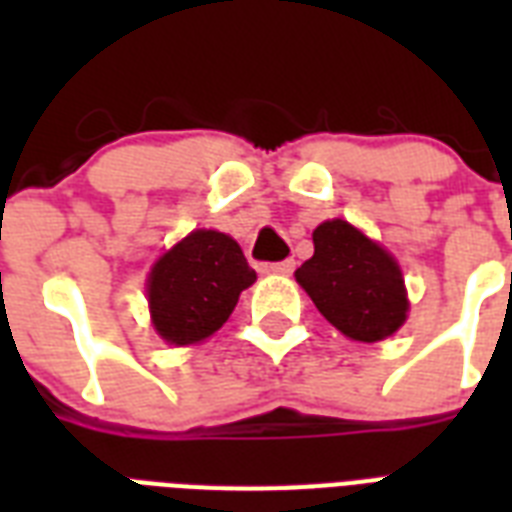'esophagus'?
<instances>
[{"label":"esophagus","instance_id":"1","mask_svg":"<svg viewBox=\"0 0 512 512\" xmlns=\"http://www.w3.org/2000/svg\"><path fill=\"white\" fill-rule=\"evenodd\" d=\"M265 271H271V273H281V276H287V273L295 271V260H281V263H271V265H265Z\"/></svg>","mask_w":512,"mask_h":512}]
</instances>
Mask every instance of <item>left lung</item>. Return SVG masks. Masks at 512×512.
Instances as JSON below:
<instances>
[{
  "label": "left lung",
  "instance_id": "1",
  "mask_svg": "<svg viewBox=\"0 0 512 512\" xmlns=\"http://www.w3.org/2000/svg\"><path fill=\"white\" fill-rule=\"evenodd\" d=\"M313 305L342 335L377 342L406 321L404 279L396 260L345 220L313 231V257L295 271Z\"/></svg>",
  "mask_w": 512,
  "mask_h": 512
}]
</instances>
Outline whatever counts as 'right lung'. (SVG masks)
<instances>
[{
	"instance_id": "1",
	"label": "right lung",
	"mask_w": 512,
	"mask_h": 512,
	"mask_svg": "<svg viewBox=\"0 0 512 512\" xmlns=\"http://www.w3.org/2000/svg\"><path fill=\"white\" fill-rule=\"evenodd\" d=\"M255 279L231 236L193 231L151 271L148 303L156 332L175 345L204 340L223 327Z\"/></svg>"
}]
</instances>
